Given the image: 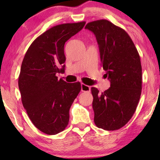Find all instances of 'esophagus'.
Listing matches in <instances>:
<instances>
[{"instance_id": "34e87169", "label": "esophagus", "mask_w": 160, "mask_h": 160, "mask_svg": "<svg viewBox=\"0 0 160 160\" xmlns=\"http://www.w3.org/2000/svg\"><path fill=\"white\" fill-rule=\"evenodd\" d=\"M81 88H82V92H89L90 91V87L87 86V85L84 84H81Z\"/></svg>"}]
</instances>
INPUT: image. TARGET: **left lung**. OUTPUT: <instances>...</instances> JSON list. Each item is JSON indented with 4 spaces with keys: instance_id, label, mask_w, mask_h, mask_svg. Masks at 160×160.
Here are the masks:
<instances>
[{
    "instance_id": "1",
    "label": "left lung",
    "mask_w": 160,
    "mask_h": 160,
    "mask_svg": "<svg viewBox=\"0 0 160 160\" xmlns=\"http://www.w3.org/2000/svg\"><path fill=\"white\" fill-rule=\"evenodd\" d=\"M85 29L95 34L101 65L111 83L102 93L91 88L94 122L105 130H119L132 118L141 95L139 54L128 32L106 19L87 23Z\"/></svg>"
}]
</instances>
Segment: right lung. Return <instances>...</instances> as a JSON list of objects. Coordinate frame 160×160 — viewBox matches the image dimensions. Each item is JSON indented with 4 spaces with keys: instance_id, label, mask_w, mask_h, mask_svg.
<instances>
[{
    "instance_id": "obj_1",
    "label": "right lung",
    "mask_w": 160,
    "mask_h": 160,
    "mask_svg": "<svg viewBox=\"0 0 160 160\" xmlns=\"http://www.w3.org/2000/svg\"><path fill=\"white\" fill-rule=\"evenodd\" d=\"M85 23L54 26L31 43L24 57L18 80L22 102L32 124L47 135L65 130L81 91L80 82L67 83L56 74L65 72V43Z\"/></svg>"
}]
</instances>
